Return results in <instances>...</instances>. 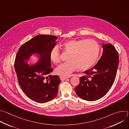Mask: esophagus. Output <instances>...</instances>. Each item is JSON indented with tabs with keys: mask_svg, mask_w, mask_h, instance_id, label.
Segmentation results:
<instances>
[{
	"mask_svg": "<svg viewBox=\"0 0 129 129\" xmlns=\"http://www.w3.org/2000/svg\"><path fill=\"white\" fill-rule=\"evenodd\" d=\"M69 78V77H68V76H60V79L62 81L64 80H65V79H66L67 78Z\"/></svg>",
	"mask_w": 129,
	"mask_h": 129,
	"instance_id": "obj_1",
	"label": "esophagus"
}]
</instances>
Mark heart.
<instances>
[{
    "label": "heart",
    "mask_w": 129,
    "mask_h": 129,
    "mask_svg": "<svg viewBox=\"0 0 129 129\" xmlns=\"http://www.w3.org/2000/svg\"><path fill=\"white\" fill-rule=\"evenodd\" d=\"M62 47L69 54L68 61L55 69L56 73L60 75L68 76L77 67L80 70L90 69L97 61L100 53L98 44L93 39H71L65 41ZM50 58L55 64L60 63V53L57 47L50 51Z\"/></svg>",
    "instance_id": "b5f03b06"
}]
</instances>
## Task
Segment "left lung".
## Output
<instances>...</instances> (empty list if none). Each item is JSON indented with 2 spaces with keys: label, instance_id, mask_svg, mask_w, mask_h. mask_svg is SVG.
Instances as JSON below:
<instances>
[{
  "label": "left lung",
  "instance_id": "1",
  "mask_svg": "<svg viewBox=\"0 0 129 129\" xmlns=\"http://www.w3.org/2000/svg\"><path fill=\"white\" fill-rule=\"evenodd\" d=\"M103 51L98 63L85 71L75 88L76 94L82 99L92 101L104 96L114 81L119 63L118 52L111 44L102 45Z\"/></svg>",
  "mask_w": 129,
  "mask_h": 129
}]
</instances>
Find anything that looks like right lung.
Masks as SVG:
<instances>
[{"mask_svg": "<svg viewBox=\"0 0 129 129\" xmlns=\"http://www.w3.org/2000/svg\"><path fill=\"white\" fill-rule=\"evenodd\" d=\"M58 38L50 35H38L23 44L19 49L15 61V69L20 86L25 94L32 100L44 103L57 95L61 82L58 75H52L50 53L56 45ZM34 53L40 59L34 66L27 63Z\"/></svg>", "mask_w": 129, "mask_h": 129, "instance_id": "1", "label": "right lung"}]
</instances>
